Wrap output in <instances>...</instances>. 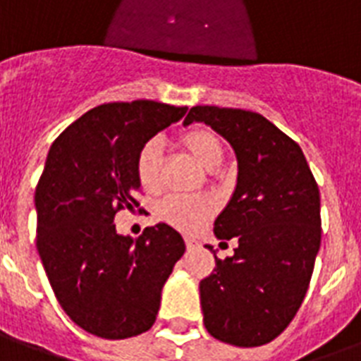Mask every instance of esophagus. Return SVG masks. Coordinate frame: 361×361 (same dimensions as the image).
Masks as SVG:
<instances>
[{
  "label": "esophagus",
  "mask_w": 361,
  "mask_h": 361,
  "mask_svg": "<svg viewBox=\"0 0 361 361\" xmlns=\"http://www.w3.org/2000/svg\"><path fill=\"white\" fill-rule=\"evenodd\" d=\"M185 245L189 251H195V249H198V247H200V241L195 240V238H185Z\"/></svg>",
  "instance_id": "34e87169"
}]
</instances>
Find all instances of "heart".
Returning <instances> with one entry per match:
<instances>
[{
  "label": "heart",
  "instance_id": "1",
  "mask_svg": "<svg viewBox=\"0 0 361 361\" xmlns=\"http://www.w3.org/2000/svg\"><path fill=\"white\" fill-rule=\"evenodd\" d=\"M178 144L204 170L214 172L225 159L223 142L208 127H191L178 136ZM136 178L144 191L155 192L161 187V149L155 142H147L136 157ZM209 198L170 197L159 206V217L178 231L192 232L214 214Z\"/></svg>",
  "mask_w": 361,
  "mask_h": 361
}]
</instances>
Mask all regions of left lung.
Instances as JSON below:
<instances>
[{"label": "left lung", "mask_w": 361, "mask_h": 361, "mask_svg": "<svg viewBox=\"0 0 361 361\" xmlns=\"http://www.w3.org/2000/svg\"><path fill=\"white\" fill-rule=\"evenodd\" d=\"M192 121L223 136L238 161L214 225L221 243L236 238L238 247L225 260L214 251V274L200 281L204 326L223 343L260 347L290 324L307 292L320 249L319 187L302 147L264 116L192 106L183 125Z\"/></svg>", "instance_id": "8db88e82"}]
</instances>
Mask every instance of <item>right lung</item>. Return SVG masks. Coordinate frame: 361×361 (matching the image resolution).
<instances>
[{"mask_svg": "<svg viewBox=\"0 0 361 361\" xmlns=\"http://www.w3.org/2000/svg\"><path fill=\"white\" fill-rule=\"evenodd\" d=\"M185 112L155 101L101 104L50 146L35 191L37 251L59 305L87 334L127 339L157 319L185 241L164 223L130 240L114 217L138 206V152Z\"/></svg>", "mask_w": 361, "mask_h": 361, "instance_id": "obj_1", "label": "right lung"}]
</instances>
